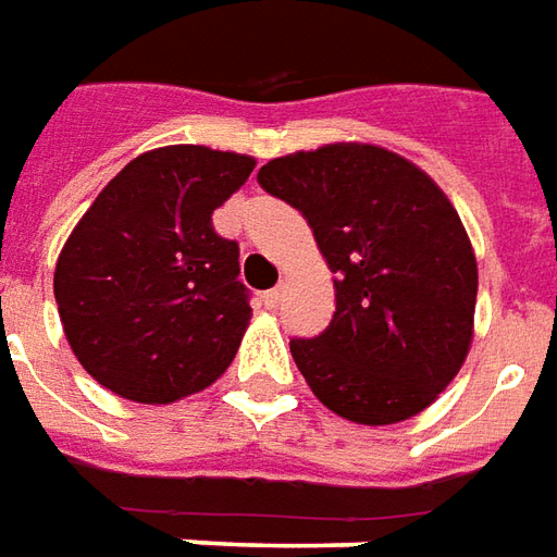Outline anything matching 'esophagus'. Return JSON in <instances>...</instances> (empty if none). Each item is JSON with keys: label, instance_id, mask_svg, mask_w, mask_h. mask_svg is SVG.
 <instances>
[{"label": "esophagus", "instance_id": "obj_1", "mask_svg": "<svg viewBox=\"0 0 557 557\" xmlns=\"http://www.w3.org/2000/svg\"><path fill=\"white\" fill-rule=\"evenodd\" d=\"M282 297H285V290H282V287H272V290L263 294V306H267V309H278V306H282Z\"/></svg>", "mask_w": 557, "mask_h": 557}]
</instances>
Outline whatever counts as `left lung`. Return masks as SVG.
I'll use <instances>...</instances> for the list:
<instances>
[{"mask_svg": "<svg viewBox=\"0 0 557 557\" xmlns=\"http://www.w3.org/2000/svg\"><path fill=\"white\" fill-rule=\"evenodd\" d=\"M258 183L302 212L335 275L330 326L290 338L311 393L362 425L425 411L459 374L474 335V248L447 195L372 144L272 159Z\"/></svg>", "mask_w": 557, "mask_h": 557, "instance_id": "obj_1", "label": "left lung"}]
</instances>
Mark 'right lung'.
Returning <instances> with one entry per match:
<instances>
[{"label":"right lung","instance_id":"1","mask_svg":"<svg viewBox=\"0 0 557 557\" xmlns=\"http://www.w3.org/2000/svg\"><path fill=\"white\" fill-rule=\"evenodd\" d=\"M251 171V156L161 146L128 161L71 231L53 272L59 318L110 393L168 405L231 366L251 306L239 246L212 212Z\"/></svg>","mask_w":557,"mask_h":557}]
</instances>
